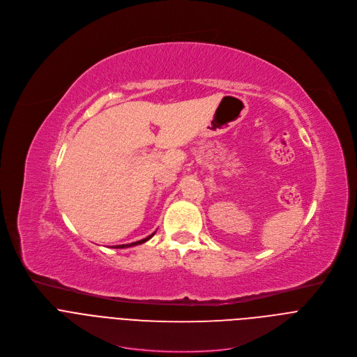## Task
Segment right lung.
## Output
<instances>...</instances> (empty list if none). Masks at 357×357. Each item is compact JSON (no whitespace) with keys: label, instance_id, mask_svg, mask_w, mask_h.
Segmentation results:
<instances>
[{"label":"right lung","instance_id":"right-lung-1","mask_svg":"<svg viewBox=\"0 0 357 357\" xmlns=\"http://www.w3.org/2000/svg\"><path fill=\"white\" fill-rule=\"evenodd\" d=\"M152 236H154V233H152L151 236H148V237H145V238H142V240H138V241H134V243H131V244H121V245H116L117 248H124V247H132V245H138V244H142V243H145L146 240H149Z\"/></svg>","mask_w":357,"mask_h":357}]
</instances>
